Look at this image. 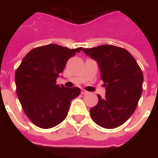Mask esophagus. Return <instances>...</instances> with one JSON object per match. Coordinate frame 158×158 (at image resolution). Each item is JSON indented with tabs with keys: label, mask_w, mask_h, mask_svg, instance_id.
I'll return each mask as SVG.
<instances>
[{
	"label": "esophagus",
	"mask_w": 158,
	"mask_h": 158,
	"mask_svg": "<svg viewBox=\"0 0 158 158\" xmlns=\"http://www.w3.org/2000/svg\"><path fill=\"white\" fill-rule=\"evenodd\" d=\"M88 93V92L86 91V90H85V89H81V94L82 95H85V94H87Z\"/></svg>",
	"instance_id": "obj_1"
}]
</instances>
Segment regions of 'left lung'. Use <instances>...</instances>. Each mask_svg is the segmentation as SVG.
Instances as JSON below:
<instances>
[{"mask_svg":"<svg viewBox=\"0 0 158 158\" xmlns=\"http://www.w3.org/2000/svg\"><path fill=\"white\" fill-rule=\"evenodd\" d=\"M87 55L96 60L106 87L104 98L90 109L97 125L113 129L123 124L136 109L142 93L143 74L136 60L127 50L113 45L84 48Z\"/></svg>","mask_w":158,"mask_h":158,"instance_id":"obj_1","label":"left lung"}]
</instances>
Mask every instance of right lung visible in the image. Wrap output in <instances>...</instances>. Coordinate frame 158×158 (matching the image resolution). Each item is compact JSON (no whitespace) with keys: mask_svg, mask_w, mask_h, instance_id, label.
<instances>
[{"mask_svg":"<svg viewBox=\"0 0 158 158\" xmlns=\"http://www.w3.org/2000/svg\"><path fill=\"white\" fill-rule=\"evenodd\" d=\"M81 50L48 44L32 49L23 58L15 73L16 94L35 126L49 129L67 116L71 101L80 95L81 89L57 85L56 80L69 58Z\"/></svg>","mask_w":158,"mask_h":158,"instance_id":"obj_1","label":"right lung"}]
</instances>
